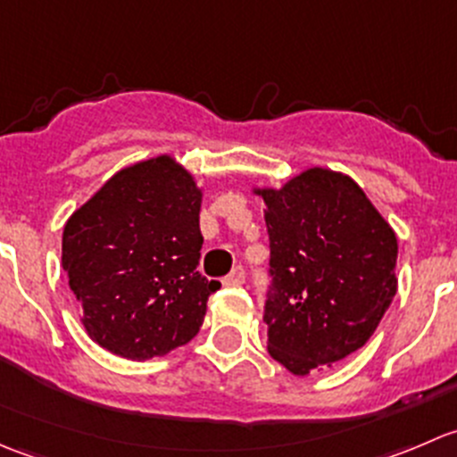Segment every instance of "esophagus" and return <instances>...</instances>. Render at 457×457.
Wrapping results in <instances>:
<instances>
[{
    "instance_id": "obj_1",
    "label": "esophagus",
    "mask_w": 457,
    "mask_h": 457,
    "mask_svg": "<svg viewBox=\"0 0 457 457\" xmlns=\"http://www.w3.org/2000/svg\"><path fill=\"white\" fill-rule=\"evenodd\" d=\"M245 276H247L245 274V267L237 265L232 271H229L228 276H225L223 283L225 285H243V283H245Z\"/></svg>"
}]
</instances>
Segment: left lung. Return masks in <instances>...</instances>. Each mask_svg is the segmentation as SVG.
<instances>
[{
	"instance_id": "1",
	"label": "left lung",
	"mask_w": 457,
	"mask_h": 457,
	"mask_svg": "<svg viewBox=\"0 0 457 457\" xmlns=\"http://www.w3.org/2000/svg\"><path fill=\"white\" fill-rule=\"evenodd\" d=\"M258 195L270 234L267 352L307 376L371 338L398 289V241L365 192L331 170Z\"/></svg>"
}]
</instances>
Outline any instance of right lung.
<instances>
[{
	"label": "right lung",
	"mask_w": 457,
	"mask_h": 457,
	"mask_svg": "<svg viewBox=\"0 0 457 457\" xmlns=\"http://www.w3.org/2000/svg\"><path fill=\"white\" fill-rule=\"evenodd\" d=\"M201 190L170 156L114 174L63 228L62 265L95 343L132 361L163 356L199 334Z\"/></svg>",
	"instance_id": "obj_1"
}]
</instances>
